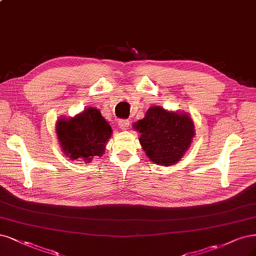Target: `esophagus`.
Segmentation results:
<instances>
[{
    "label": "esophagus",
    "mask_w": 256,
    "mask_h": 256,
    "mask_svg": "<svg viewBox=\"0 0 256 256\" xmlns=\"http://www.w3.org/2000/svg\"><path fill=\"white\" fill-rule=\"evenodd\" d=\"M130 125L129 120H118V126L122 130H127Z\"/></svg>",
    "instance_id": "1"
}]
</instances>
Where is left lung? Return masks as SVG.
I'll list each match as a JSON object with an SVG mask.
<instances>
[{"mask_svg":"<svg viewBox=\"0 0 256 256\" xmlns=\"http://www.w3.org/2000/svg\"><path fill=\"white\" fill-rule=\"evenodd\" d=\"M134 129L140 134V143L149 160L158 165L170 166L180 161L190 146L195 129L186 113L150 107Z\"/></svg>","mask_w":256,"mask_h":256,"instance_id":"8db88e82","label":"left lung"}]
</instances>
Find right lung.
I'll use <instances>...</instances> for the list:
<instances>
[{"label": "right lung", "instance_id": "add662e5", "mask_svg": "<svg viewBox=\"0 0 256 256\" xmlns=\"http://www.w3.org/2000/svg\"><path fill=\"white\" fill-rule=\"evenodd\" d=\"M56 134L61 150L72 161L90 163L104 152L112 129L96 108H88L74 118H60Z\"/></svg>", "mask_w": 256, "mask_h": 256}]
</instances>
